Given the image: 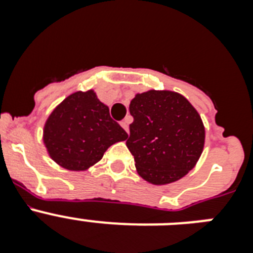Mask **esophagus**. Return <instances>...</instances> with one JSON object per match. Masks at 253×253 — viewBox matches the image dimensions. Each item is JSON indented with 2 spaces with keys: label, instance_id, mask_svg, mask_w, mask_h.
<instances>
[{
  "label": "esophagus",
  "instance_id": "esophagus-1",
  "mask_svg": "<svg viewBox=\"0 0 253 253\" xmlns=\"http://www.w3.org/2000/svg\"><path fill=\"white\" fill-rule=\"evenodd\" d=\"M120 125H122L123 129H124V130L126 131V133H128V130H129V120L128 119L123 120V122H120Z\"/></svg>",
  "mask_w": 253,
  "mask_h": 253
}]
</instances>
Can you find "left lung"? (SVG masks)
Masks as SVG:
<instances>
[{
  "label": "left lung",
  "instance_id": "1",
  "mask_svg": "<svg viewBox=\"0 0 253 253\" xmlns=\"http://www.w3.org/2000/svg\"><path fill=\"white\" fill-rule=\"evenodd\" d=\"M129 111L133 123L126 147L139 176L153 185L180 180L204 149L205 128L195 107L173 91L137 93Z\"/></svg>",
  "mask_w": 253,
  "mask_h": 253
}]
</instances>
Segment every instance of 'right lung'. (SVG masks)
<instances>
[{"instance_id": "obj_1", "label": "right lung", "mask_w": 253, "mask_h": 253, "mask_svg": "<svg viewBox=\"0 0 253 253\" xmlns=\"http://www.w3.org/2000/svg\"><path fill=\"white\" fill-rule=\"evenodd\" d=\"M126 138V131L111 119L109 107L93 90L66 97L48 116L43 130L50 158L69 171H86L109 147Z\"/></svg>"}]
</instances>
